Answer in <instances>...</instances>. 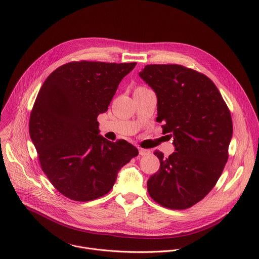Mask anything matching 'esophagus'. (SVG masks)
<instances>
[{
  "label": "esophagus",
  "mask_w": 259,
  "mask_h": 259,
  "mask_svg": "<svg viewBox=\"0 0 259 259\" xmlns=\"http://www.w3.org/2000/svg\"><path fill=\"white\" fill-rule=\"evenodd\" d=\"M138 150H139V155H141V156H144V155H147L150 153V150H148V149L138 148Z\"/></svg>",
  "instance_id": "1"
}]
</instances>
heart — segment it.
Wrapping results in <instances>:
<instances>
[{
	"instance_id": "obj_1",
	"label": "heart",
	"mask_w": 259,
	"mask_h": 259,
	"mask_svg": "<svg viewBox=\"0 0 259 259\" xmlns=\"http://www.w3.org/2000/svg\"><path fill=\"white\" fill-rule=\"evenodd\" d=\"M140 88H144V87H140Z\"/></svg>"
}]
</instances>
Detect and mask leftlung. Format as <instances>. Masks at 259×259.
I'll use <instances>...</instances> for the list:
<instances>
[{
    "label": "left lung",
    "mask_w": 259,
    "mask_h": 259,
    "mask_svg": "<svg viewBox=\"0 0 259 259\" xmlns=\"http://www.w3.org/2000/svg\"><path fill=\"white\" fill-rule=\"evenodd\" d=\"M139 75L155 92L156 121L176 147L167 158L154 152L160 167L147 182L148 194L162 207L191 208L215 187L228 160L230 111L215 83L192 68L150 64Z\"/></svg>",
    "instance_id": "left-lung-1"
}]
</instances>
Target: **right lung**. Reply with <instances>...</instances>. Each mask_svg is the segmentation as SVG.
<instances>
[{
  "label": "right lung",
  "instance_id": "obj_1",
  "mask_svg": "<svg viewBox=\"0 0 259 259\" xmlns=\"http://www.w3.org/2000/svg\"><path fill=\"white\" fill-rule=\"evenodd\" d=\"M135 65L72 61L43 82L29 133L43 172L64 197L77 202L103 197L112 190L121 167L138 155L126 140L112 142L101 136L97 121Z\"/></svg>",
  "mask_w": 259,
  "mask_h": 259
}]
</instances>
